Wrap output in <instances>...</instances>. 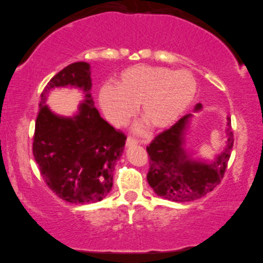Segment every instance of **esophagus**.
<instances>
[{"label": "esophagus", "instance_id": "esophagus-1", "mask_svg": "<svg viewBox=\"0 0 263 263\" xmlns=\"http://www.w3.org/2000/svg\"><path fill=\"white\" fill-rule=\"evenodd\" d=\"M138 144V141L131 139V138H127L126 139V142H125V147H132V146H136Z\"/></svg>", "mask_w": 263, "mask_h": 263}]
</instances>
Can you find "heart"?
I'll list each match as a JSON object with an SVG mask.
<instances>
[{
    "label": "heart",
    "instance_id": "b5f03b06",
    "mask_svg": "<svg viewBox=\"0 0 263 263\" xmlns=\"http://www.w3.org/2000/svg\"><path fill=\"white\" fill-rule=\"evenodd\" d=\"M198 91L197 80L189 71H172L163 66L134 65L118 77V85L100 87L99 102L104 116L116 126L125 125L139 105L145 121L134 126L142 133L145 125L163 130L173 125L189 109Z\"/></svg>",
    "mask_w": 263,
    "mask_h": 263
}]
</instances>
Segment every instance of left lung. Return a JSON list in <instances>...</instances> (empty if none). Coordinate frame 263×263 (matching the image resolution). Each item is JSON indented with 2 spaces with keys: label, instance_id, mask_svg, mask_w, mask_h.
Wrapping results in <instances>:
<instances>
[{
  "label": "left lung",
  "instance_id": "left-lung-1",
  "mask_svg": "<svg viewBox=\"0 0 263 263\" xmlns=\"http://www.w3.org/2000/svg\"><path fill=\"white\" fill-rule=\"evenodd\" d=\"M198 103L194 112H200ZM193 114H186L146 146L150 169L146 179L159 197L173 202H190L211 192L223 178L233 146L231 119L227 118L226 144L212 160L198 157L186 147Z\"/></svg>",
  "mask_w": 263,
  "mask_h": 263
}]
</instances>
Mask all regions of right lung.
I'll list each match as a JSON object with an SVG mask.
<instances>
[{"label":"right lung","instance_id":"add662e5","mask_svg":"<svg viewBox=\"0 0 263 263\" xmlns=\"http://www.w3.org/2000/svg\"><path fill=\"white\" fill-rule=\"evenodd\" d=\"M62 87L78 88L84 98L69 117L46 104L49 93ZM91 89L90 64L72 63L50 80L39 105L33 156L46 184L70 203H96L110 193L126 140L101 118Z\"/></svg>","mask_w":263,"mask_h":263}]
</instances>
